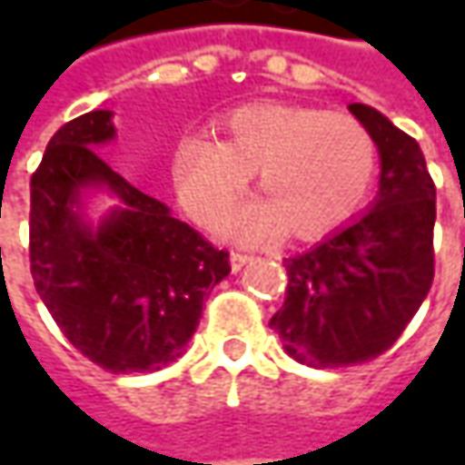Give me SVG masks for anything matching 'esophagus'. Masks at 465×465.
Segmentation results:
<instances>
[{"label": "esophagus", "mask_w": 465, "mask_h": 465, "mask_svg": "<svg viewBox=\"0 0 465 465\" xmlns=\"http://www.w3.org/2000/svg\"><path fill=\"white\" fill-rule=\"evenodd\" d=\"M248 261H251V256H248V253L232 251V253H230V269H232V272H241V269L245 266V263H248Z\"/></svg>", "instance_id": "obj_1"}]
</instances>
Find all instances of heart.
Returning a JSON list of instances; mask_svg holds the SVG:
<instances>
[{"mask_svg":"<svg viewBox=\"0 0 465 465\" xmlns=\"http://www.w3.org/2000/svg\"><path fill=\"white\" fill-rule=\"evenodd\" d=\"M224 142L183 136L175 147V183L188 214L220 220L259 173L263 202L242 209L232 223L241 238L287 230L318 238L351 220L378 170V144L354 116L315 105L256 103L223 118Z\"/></svg>","mask_w":465,"mask_h":465,"instance_id":"1","label":"heart"}]
</instances>
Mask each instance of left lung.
<instances>
[{"label": "left lung", "mask_w": 465, "mask_h": 465, "mask_svg": "<svg viewBox=\"0 0 465 465\" xmlns=\"http://www.w3.org/2000/svg\"><path fill=\"white\" fill-rule=\"evenodd\" d=\"M349 111L381 153L372 209L284 259L287 295L269 326L308 367L370 362L393 347L435 277V183L417 139L362 103Z\"/></svg>", "instance_id": "8db88e82"}]
</instances>
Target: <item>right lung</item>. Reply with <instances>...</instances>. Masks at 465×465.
Here are the masks:
<instances>
[{
	"instance_id": "obj_1",
	"label": "right lung",
	"mask_w": 465,
	"mask_h": 465,
	"mask_svg": "<svg viewBox=\"0 0 465 465\" xmlns=\"http://www.w3.org/2000/svg\"><path fill=\"white\" fill-rule=\"evenodd\" d=\"M111 118L90 111L51 136L30 178V274L87 360L111 372H153L183 354L204 300L230 274V253L95 153L116 136ZM90 185H105L122 204L98 231L81 220Z\"/></svg>"
}]
</instances>
